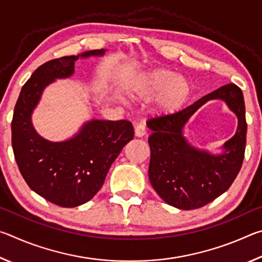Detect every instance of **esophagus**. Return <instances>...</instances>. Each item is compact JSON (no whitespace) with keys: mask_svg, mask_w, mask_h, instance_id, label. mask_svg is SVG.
I'll return each mask as SVG.
<instances>
[{"mask_svg":"<svg viewBox=\"0 0 262 262\" xmlns=\"http://www.w3.org/2000/svg\"><path fill=\"white\" fill-rule=\"evenodd\" d=\"M145 134H147V129H145L144 123L143 122L137 123V125L135 126V135L137 137H142V136H144Z\"/></svg>","mask_w":262,"mask_h":262,"instance_id":"34e87169","label":"esophagus"}]
</instances>
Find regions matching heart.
I'll return each instance as SVG.
<instances>
[{"label":"heart","instance_id":"1","mask_svg":"<svg viewBox=\"0 0 262 262\" xmlns=\"http://www.w3.org/2000/svg\"><path fill=\"white\" fill-rule=\"evenodd\" d=\"M137 91L142 96H159V103L167 112H174L187 100L190 88L184 77L176 76L170 70L155 69L144 74L137 82Z\"/></svg>","mask_w":262,"mask_h":262}]
</instances>
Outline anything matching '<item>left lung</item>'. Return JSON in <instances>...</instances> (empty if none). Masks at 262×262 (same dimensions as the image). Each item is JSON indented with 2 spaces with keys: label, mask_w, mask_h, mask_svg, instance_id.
Wrapping results in <instances>:
<instances>
[{
  "label": "left lung",
  "mask_w": 262,
  "mask_h": 262,
  "mask_svg": "<svg viewBox=\"0 0 262 262\" xmlns=\"http://www.w3.org/2000/svg\"><path fill=\"white\" fill-rule=\"evenodd\" d=\"M222 99L238 117L236 135L225 145V152L211 155L193 148L182 136L188 119L208 100ZM147 126L151 150L149 179L154 189L170 206L198 209L227 192L241 171L246 147L247 123L243 92L227 84L179 112L150 119Z\"/></svg>",
  "instance_id": "1"
}]
</instances>
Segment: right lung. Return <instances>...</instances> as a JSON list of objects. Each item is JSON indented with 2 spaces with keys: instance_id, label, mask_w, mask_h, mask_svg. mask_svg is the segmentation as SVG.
I'll return each mask as SVG.
<instances>
[{
  "instance_id": "obj_1",
  "label": "right lung",
  "mask_w": 262,
  "mask_h": 262,
  "mask_svg": "<svg viewBox=\"0 0 262 262\" xmlns=\"http://www.w3.org/2000/svg\"><path fill=\"white\" fill-rule=\"evenodd\" d=\"M94 50L47 61L34 70L19 94L11 121V143L17 165L29 187L56 206L73 208L91 200L123 147L134 137L130 121L92 120L64 142L37 134L31 113L41 92L55 78L69 77L79 56L103 55Z\"/></svg>"
}]
</instances>
